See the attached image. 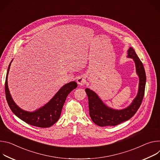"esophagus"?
Listing matches in <instances>:
<instances>
[{"mask_svg": "<svg viewBox=\"0 0 160 160\" xmlns=\"http://www.w3.org/2000/svg\"><path fill=\"white\" fill-rule=\"evenodd\" d=\"M77 82L79 85L80 86H83L85 82H86V80H85V78H84V76H80L77 79Z\"/></svg>", "mask_w": 160, "mask_h": 160, "instance_id": "esophagus-1", "label": "esophagus"}]
</instances>
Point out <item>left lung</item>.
I'll use <instances>...</instances> for the list:
<instances>
[{"label": "left lung", "instance_id": "obj_1", "mask_svg": "<svg viewBox=\"0 0 160 160\" xmlns=\"http://www.w3.org/2000/svg\"><path fill=\"white\" fill-rule=\"evenodd\" d=\"M127 57L132 58L135 63L136 72L139 78L138 90L137 97L128 108L116 110L108 107L93 91L86 88L89 103L90 116L92 121L100 127L116 126L130 119L137 112L142 102L145 92L146 76L142 63L137 55L135 50L130 48Z\"/></svg>", "mask_w": 160, "mask_h": 160}]
</instances>
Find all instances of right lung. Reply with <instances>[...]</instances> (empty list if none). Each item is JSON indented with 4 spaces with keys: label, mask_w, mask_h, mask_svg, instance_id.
Wrapping results in <instances>:
<instances>
[{
    "label": "right lung",
    "mask_w": 160,
    "mask_h": 160,
    "mask_svg": "<svg viewBox=\"0 0 160 160\" xmlns=\"http://www.w3.org/2000/svg\"><path fill=\"white\" fill-rule=\"evenodd\" d=\"M12 61L8 67L5 82L6 98L11 110L17 117L30 125L40 128L51 127L59 119L66 98L71 92L77 88V82L72 81L65 84L43 107L34 112H27L20 108L14 103L9 93L8 76Z\"/></svg>",
    "instance_id": "1"
}]
</instances>
